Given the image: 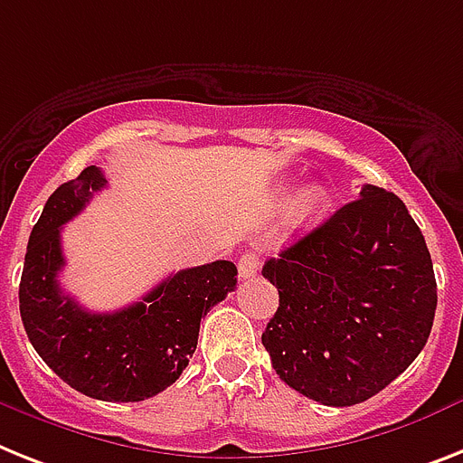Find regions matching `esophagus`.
Masks as SVG:
<instances>
[{
  "label": "esophagus",
  "mask_w": 463,
  "mask_h": 463,
  "mask_svg": "<svg viewBox=\"0 0 463 463\" xmlns=\"http://www.w3.org/2000/svg\"><path fill=\"white\" fill-rule=\"evenodd\" d=\"M260 269V255L255 253H243L239 258V277L241 279H253Z\"/></svg>",
  "instance_id": "1"
}]
</instances>
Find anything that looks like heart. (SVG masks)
<instances>
[{"label":"heart","mask_w":463,"mask_h":463,"mask_svg":"<svg viewBox=\"0 0 463 463\" xmlns=\"http://www.w3.org/2000/svg\"><path fill=\"white\" fill-rule=\"evenodd\" d=\"M281 198H288V191H279ZM328 205H331V196H328L326 186L315 184L307 186V189L298 196L296 205H293V222L298 227H315L324 215H326Z\"/></svg>","instance_id":"heart-1"}]
</instances>
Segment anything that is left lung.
Wrapping results in <instances>:
<instances>
[{"instance_id":"8db88e82","label":"left lung","mask_w":463,"mask_h":463,"mask_svg":"<svg viewBox=\"0 0 463 463\" xmlns=\"http://www.w3.org/2000/svg\"><path fill=\"white\" fill-rule=\"evenodd\" d=\"M279 307L262 334L293 391L350 407L383 391L416 360L433 328V260L407 205L381 186L267 260Z\"/></svg>"}]
</instances>
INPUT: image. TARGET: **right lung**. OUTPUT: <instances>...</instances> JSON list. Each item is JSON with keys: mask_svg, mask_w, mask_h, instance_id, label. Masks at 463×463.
Returning a JSON list of instances; mask_svg holds the SVG:
<instances>
[{"mask_svg": "<svg viewBox=\"0 0 463 463\" xmlns=\"http://www.w3.org/2000/svg\"><path fill=\"white\" fill-rule=\"evenodd\" d=\"M106 186L97 165L61 184L30 232L18 303L30 343L71 388L106 402H141L182 376L201 319L236 288V265L179 269L118 312H90L61 291V227Z\"/></svg>", "mask_w": 463, "mask_h": 463, "instance_id": "right-lung-1", "label": "right lung"}]
</instances>
